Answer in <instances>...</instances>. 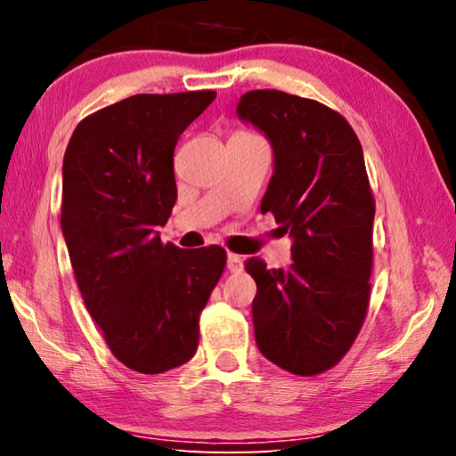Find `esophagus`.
I'll use <instances>...</instances> for the list:
<instances>
[{
  "instance_id": "1",
  "label": "esophagus",
  "mask_w": 456,
  "mask_h": 456,
  "mask_svg": "<svg viewBox=\"0 0 456 456\" xmlns=\"http://www.w3.org/2000/svg\"><path fill=\"white\" fill-rule=\"evenodd\" d=\"M241 267H243L241 256H235V253H229V256H227V269H229V272H231V273L241 272Z\"/></svg>"
}]
</instances>
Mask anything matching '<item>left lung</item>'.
<instances>
[{"mask_svg": "<svg viewBox=\"0 0 456 456\" xmlns=\"http://www.w3.org/2000/svg\"><path fill=\"white\" fill-rule=\"evenodd\" d=\"M237 117L272 144L261 213L293 241L288 269L245 264L257 283V348L291 374H322L350 350L368 312L376 207L364 152L342 114L288 92H247Z\"/></svg>", "mask_w": 456, "mask_h": 456, "instance_id": "8db88e82", "label": "left lung"}]
</instances>
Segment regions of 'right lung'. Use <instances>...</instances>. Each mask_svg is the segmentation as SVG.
Masks as SVG:
<instances>
[{
	"label": "right lung",
	"instance_id": "right-lung-1",
	"mask_svg": "<svg viewBox=\"0 0 456 456\" xmlns=\"http://www.w3.org/2000/svg\"><path fill=\"white\" fill-rule=\"evenodd\" d=\"M217 92L136 94L76 126L61 165V233L108 348L141 374L189 362L225 269L219 245L179 249L159 227L176 200L175 146Z\"/></svg>",
	"mask_w": 456,
	"mask_h": 456
}]
</instances>
